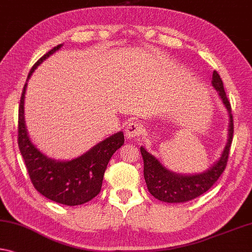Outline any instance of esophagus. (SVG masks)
<instances>
[{
    "label": "esophagus",
    "instance_id": "obj_1",
    "mask_svg": "<svg viewBox=\"0 0 252 252\" xmlns=\"http://www.w3.org/2000/svg\"><path fill=\"white\" fill-rule=\"evenodd\" d=\"M142 132V126L139 122H135V121H131L127 123V126L125 130V133H126V137L127 139H132L135 137H139V135L141 134Z\"/></svg>",
    "mask_w": 252,
    "mask_h": 252
}]
</instances>
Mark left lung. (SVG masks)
Returning <instances> with one entry per match:
<instances>
[{
	"label": "left lung",
	"mask_w": 252,
	"mask_h": 252,
	"mask_svg": "<svg viewBox=\"0 0 252 252\" xmlns=\"http://www.w3.org/2000/svg\"><path fill=\"white\" fill-rule=\"evenodd\" d=\"M212 86L219 92L223 104L229 113V132L227 142L223 153L217 162L210 169L195 175H179L167 169L162 163L141 147L140 151L143 158V176L148 190L159 201L167 203H184L201 196L214 185L224 171L229 158L230 147L233 138V117L231 113V104L226 97L223 82L217 70L212 75Z\"/></svg>",
	"instance_id": "8db88e82"
}]
</instances>
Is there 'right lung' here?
<instances>
[{
    "mask_svg": "<svg viewBox=\"0 0 252 252\" xmlns=\"http://www.w3.org/2000/svg\"><path fill=\"white\" fill-rule=\"evenodd\" d=\"M62 46L53 48L34 63L27 82L40 63ZM26 90L27 83L19 105L18 143L32 185L40 194L59 204L75 206L90 202L101 191L103 176L111 157L125 143L123 132L112 134L71 160L59 161L48 158L33 145L28 134L25 121Z\"/></svg>",
    "mask_w": 252,
    "mask_h": 252,
    "instance_id": "obj_1",
    "label": "right lung"
}]
</instances>
